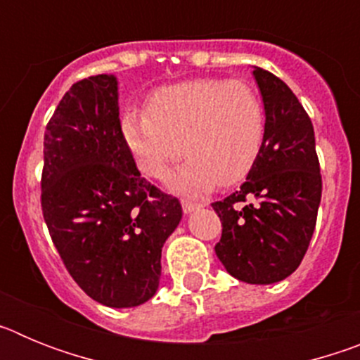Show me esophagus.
Listing matches in <instances>:
<instances>
[{
  "label": "esophagus",
  "instance_id": "34e87169",
  "mask_svg": "<svg viewBox=\"0 0 360 360\" xmlns=\"http://www.w3.org/2000/svg\"><path fill=\"white\" fill-rule=\"evenodd\" d=\"M203 207L202 203H196V202H189V200H182V209L184 212H193L196 211V209Z\"/></svg>",
  "mask_w": 360,
  "mask_h": 360
}]
</instances>
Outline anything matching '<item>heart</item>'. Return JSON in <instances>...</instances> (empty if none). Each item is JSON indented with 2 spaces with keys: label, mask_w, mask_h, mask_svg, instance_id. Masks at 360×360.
<instances>
[{
  "label": "heart",
  "mask_w": 360,
  "mask_h": 360,
  "mask_svg": "<svg viewBox=\"0 0 360 360\" xmlns=\"http://www.w3.org/2000/svg\"><path fill=\"white\" fill-rule=\"evenodd\" d=\"M262 97L245 81L196 79L149 95L146 113L128 111L122 135L136 164L162 178L184 151L187 164L173 182L187 193L231 186L249 174L265 142Z\"/></svg>",
  "instance_id": "b5f03b06"
}]
</instances>
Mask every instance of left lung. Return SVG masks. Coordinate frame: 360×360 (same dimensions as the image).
Wrapping results in <instances>:
<instances>
[{
  "label": "left lung",
  "mask_w": 360,
  "mask_h": 360,
  "mask_svg": "<svg viewBox=\"0 0 360 360\" xmlns=\"http://www.w3.org/2000/svg\"><path fill=\"white\" fill-rule=\"evenodd\" d=\"M265 142L247 182L212 203L221 221L216 256L250 285L278 283L301 265L316 229L323 193L314 126L294 91L274 73L254 68Z\"/></svg>",
  "instance_id": "1"
}]
</instances>
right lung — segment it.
Segmentation results:
<instances>
[{
	"instance_id": "1",
	"label": "right lung",
	"mask_w": 360,
	"mask_h": 360,
	"mask_svg": "<svg viewBox=\"0 0 360 360\" xmlns=\"http://www.w3.org/2000/svg\"><path fill=\"white\" fill-rule=\"evenodd\" d=\"M41 209L66 270L97 303L129 308L155 295L162 247L182 205L141 176L119 119L113 75L77 81L44 131Z\"/></svg>"
}]
</instances>
